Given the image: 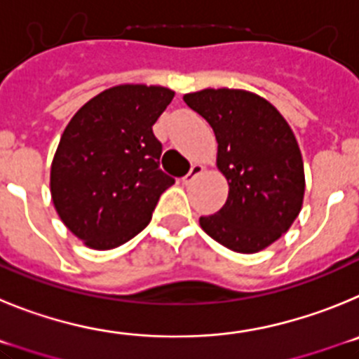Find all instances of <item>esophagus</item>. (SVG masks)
Returning a JSON list of instances; mask_svg holds the SVG:
<instances>
[{
	"label": "esophagus",
	"mask_w": 359,
	"mask_h": 359,
	"mask_svg": "<svg viewBox=\"0 0 359 359\" xmlns=\"http://www.w3.org/2000/svg\"><path fill=\"white\" fill-rule=\"evenodd\" d=\"M202 172H203V166H202V164H198V163L193 164L191 170H189V172H187L186 175L182 177V182L186 184V186H187V184H191L193 179H195V177H198Z\"/></svg>",
	"instance_id": "1"
}]
</instances>
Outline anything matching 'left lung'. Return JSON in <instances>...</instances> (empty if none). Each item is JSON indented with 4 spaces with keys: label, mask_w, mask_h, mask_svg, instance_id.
<instances>
[{
    "label": "left lung",
    "mask_w": 359,
    "mask_h": 359,
    "mask_svg": "<svg viewBox=\"0 0 359 359\" xmlns=\"http://www.w3.org/2000/svg\"><path fill=\"white\" fill-rule=\"evenodd\" d=\"M218 141L216 166L229 182L227 202L200 216L212 240L240 254H254L292 227L304 200V163L286 119L254 93L203 89L184 95Z\"/></svg>",
    "instance_id": "8db88e82"
}]
</instances>
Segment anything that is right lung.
<instances>
[{
    "label": "right lung",
    "mask_w": 359,
    "mask_h": 359,
    "mask_svg": "<svg viewBox=\"0 0 359 359\" xmlns=\"http://www.w3.org/2000/svg\"><path fill=\"white\" fill-rule=\"evenodd\" d=\"M173 96L161 86H116L67 123L51 163V198L87 247L109 250L140 234L175 182L159 168L163 144L151 130Z\"/></svg>",
    "instance_id": "right-lung-1"
}]
</instances>
